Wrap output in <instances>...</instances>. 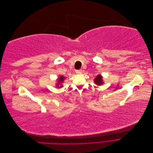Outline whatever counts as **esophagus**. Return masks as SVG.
I'll use <instances>...</instances> for the list:
<instances>
[{
  "label": "esophagus",
  "instance_id": "esophagus-1",
  "mask_svg": "<svg viewBox=\"0 0 153 153\" xmlns=\"http://www.w3.org/2000/svg\"><path fill=\"white\" fill-rule=\"evenodd\" d=\"M76 73L78 74V75H80V74L82 73V71L81 70V69H80V70H76Z\"/></svg>",
  "mask_w": 153,
  "mask_h": 153
}]
</instances>
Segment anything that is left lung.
<instances>
[{"label": "left lung", "mask_w": 153, "mask_h": 153, "mask_svg": "<svg viewBox=\"0 0 153 153\" xmlns=\"http://www.w3.org/2000/svg\"><path fill=\"white\" fill-rule=\"evenodd\" d=\"M94 84H96L97 85H101L102 84H104L103 79V76L101 75H98L97 76L94 80Z\"/></svg>", "instance_id": "8db88e82"}]
</instances>
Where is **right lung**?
I'll list each match as a JSON object with an SVG mask.
<instances>
[{"label":"right lung","mask_w":153,"mask_h":153,"mask_svg":"<svg viewBox=\"0 0 153 153\" xmlns=\"http://www.w3.org/2000/svg\"><path fill=\"white\" fill-rule=\"evenodd\" d=\"M65 77L63 76H59L58 77V78L57 79V83L55 84V86H56L57 88H61L63 87L62 85V83L64 80V79H65Z\"/></svg>","instance_id":"obj_1"}]
</instances>
